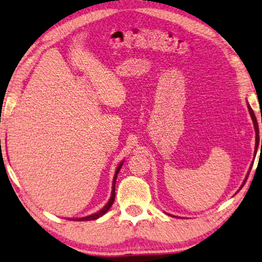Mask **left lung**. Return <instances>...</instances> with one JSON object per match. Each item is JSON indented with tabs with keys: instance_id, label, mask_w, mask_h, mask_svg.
<instances>
[{
	"instance_id": "left-lung-1",
	"label": "left lung",
	"mask_w": 262,
	"mask_h": 262,
	"mask_svg": "<svg viewBox=\"0 0 262 262\" xmlns=\"http://www.w3.org/2000/svg\"><path fill=\"white\" fill-rule=\"evenodd\" d=\"M248 110H249V113H251V116H252V118H253V122H254V127H255V132H256V139H259V127H257L255 115H254V112H253V110L251 108V106H248ZM261 144H262V140H261Z\"/></svg>"
}]
</instances>
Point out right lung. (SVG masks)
Segmentation results:
<instances>
[{"instance_id":"obj_1","label":"right lung","mask_w":262,"mask_h":262,"mask_svg":"<svg viewBox=\"0 0 262 262\" xmlns=\"http://www.w3.org/2000/svg\"><path fill=\"white\" fill-rule=\"evenodd\" d=\"M122 165H123V163H120V164L118 165V168H117V170H116L115 177H113V184H112V194H111V199H110V201L107 202V204H106V206L103 208V209H101L100 211H98V213H96V214L90 215V216H86V217L78 219L79 221H91V220H97V219H99L100 216H103V215L106 213V211H107V210L110 209V208H111V206L113 204V202H115V196H116V191H115V189H116V180H117V176H118V172H119L120 168H122Z\"/></svg>"}]
</instances>
